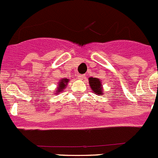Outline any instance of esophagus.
<instances>
[{"mask_svg":"<svg viewBox=\"0 0 158 158\" xmlns=\"http://www.w3.org/2000/svg\"><path fill=\"white\" fill-rule=\"evenodd\" d=\"M77 77L79 80H84V79H85V75H78Z\"/></svg>","mask_w":158,"mask_h":158,"instance_id":"obj_1","label":"esophagus"}]
</instances>
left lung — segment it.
<instances>
[{"label":"left lung","mask_w":158,"mask_h":158,"mask_svg":"<svg viewBox=\"0 0 158 158\" xmlns=\"http://www.w3.org/2000/svg\"><path fill=\"white\" fill-rule=\"evenodd\" d=\"M89 85L91 87L92 90L94 92L96 95H104V90H103V85L102 81L99 78L89 77Z\"/></svg>","instance_id":"obj_1"}]
</instances>
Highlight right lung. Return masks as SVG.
<instances>
[{"instance_id":"right-lung-1","label":"right lung","mask_w":158,"mask_h":158,"mask_svg":"<svg viewBox=\"0 0 158 158\" xmlns=\"http://www.w3.org/2000/svg\"><path fill=\"white\" fill-rule=\"evenodd\" d=\"M69 79H67V78H62V80H60L59 83H58V87L57 88L56 93H59L64 91V89H65V86L67 85V83L69 82Z\"/></svg>"}]
</instances>
